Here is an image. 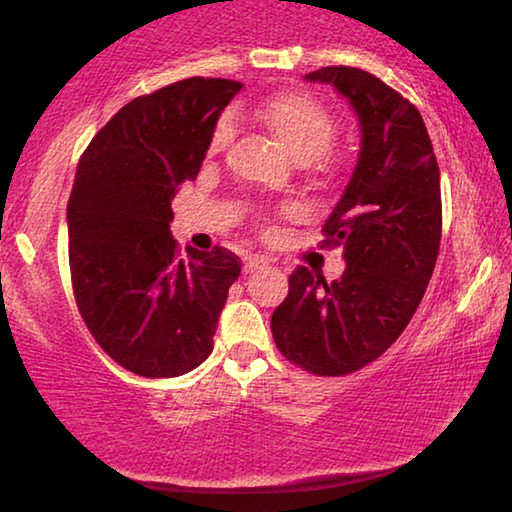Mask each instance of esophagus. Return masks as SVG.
<instances>
[{"label": "esophagus", "mask_w": 512, "mask_h": 512, "mask_svg": "<svg viewBox=\"0 0 512 512\" xmlns=\"http://www.w3.org/2000/svg\"><path fill=\"white\" fill-rule=\"evenodd\" d=\"M264 268H268V259H264V257H248L244 262V273L246 275L264 271Z\"/></svg>", "instance_id": "1"}]
</instances>
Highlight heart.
<instances>
[{"label":"heart","mask_w":512,"mask_h":512,"mask_svg":"<svg viewBox=\"0 0 512 512\" xmlns=\"http://www.w3.org/2000/svg\"><path fill=\"white\" fill-rule=\"evenodd\" d=\"M255 117L268 135L296 164L323 160L336 137V121L323 101L305 90H280L255 108ZM232 140V119L221 117L210 137V153H219Z\"/></svg>","instance_id":"1"}]
</instances>
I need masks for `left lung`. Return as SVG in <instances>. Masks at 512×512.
Instances as JSON below:
<instances>
[{
    "label": "left lung",
    "instance_id": "obj_1",
    "mask_svg": "<svg viewBox=\"0 0 512 512\" xmlns=\"http://www.w3.org/2000/svg\"><path fill=\"white\" fill-rule=\"evenodd\" d=\"M305 79L334 85L361 128L357 164L323 223L345 271L325 282L296 268L271 329L289 361L336 377L381 357L418 309L440 248V171L418 108L377 76L341 65Z\"/></svg>",
    "mask_w": 512,
    "mask_h": 512
}]
</instances>
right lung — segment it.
Returning <instances> with one entry per match:
<instances>
[{"label": "right lung", "instance_id": "obj_1", "mask_svg": "<svg viewBox=\"0 0 512 512\" xmlns=\"http://www.w3.org/2000/svg\"><path fill=\"white\" fill-rule=\"evenodd\" d=\"M228 79L167 85L126 103L85 149L67 203L76 305L108 357L140 377H178L210 357L228 289L225 248L178 255L171 201L201 171Z\"/></svg>", "mask_w": 512, "mask_h": 512}]
</instances>
